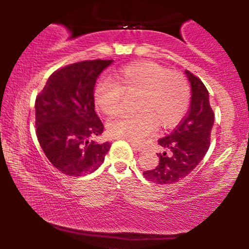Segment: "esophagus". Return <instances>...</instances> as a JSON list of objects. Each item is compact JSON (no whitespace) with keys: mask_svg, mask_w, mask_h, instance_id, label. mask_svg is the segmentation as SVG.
Wrapping results in <instances>:
<instances>
[{"mask_svg":"<svg viewBox=\"0 0 249 249\" xmlns=\"http://www.w3.org/2000/svg\"><path fill=\"white\" fill-rule=\"evenodd\" d=\"M130 144H131V146H132V147L134 148V150H136V151H139V152H141V151L144 150V146H142V145L136 144V142H130Z\"/></svg>","mask_w":249,"mask_h":249,"instance_id":"1","label":"esophagus"}]
</instances>
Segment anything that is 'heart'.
<instances>
[{"instance_id":"obj_1","label":"heart","mask_w":249,"mask_h":249,"mask_svg":"<svg viewBox=\"0 0 249 249\" xmlns=\"http://www.w3.org/2000/svg\"><path fill=\"white\" fill-rule=\"evenodd\" d=\"M134 95L137 112L110 119L107 130L111 137L139 142L152 132L156 123L164 128L176 125L187 110L190 87L180 73L144 62L123 68L113 73L111 81H99L93 90L97 108L107 116H115L122 110L124 96Z\"/></svg>"}]
</instances>
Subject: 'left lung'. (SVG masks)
<instances>
[{
  "label": "left lung",
  "instance_id": "left-lung-1",
  "mask_svg": "<svg viewBox=\"0 0 249 249\" xmlns=\"http://www.w3.org/2000/svg\"><path fill=\"white\" fill-rule=\"evenodd\" d=\"M185 73L192 93L190 110L173 132L158 141L165 150L162 153H157L158 166L144 172L145 178L157 184H173L185 178L198 166L210 147L214 124L210 95L198 77L188 70H185Z\"/></svg>",
  "mask_w": 249,
  "mask_h": 249
}]
</instances>
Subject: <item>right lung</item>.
Segmentation results:
<instances>
[{"instance_id":"1","label":"right lung","mask_w":249,"mask_h":249,"mask_svg":"<svg viewBox=\"0 0 249 249\" xmlns=\"http://www.w3.org/2000/svg\"><path fill=\"white\" fill-rule=\"evenodd\" d=\"M112 59L67 65L49 77L35 103L36 134L43 152L62 173H92L104 161L110 142H97L103 123L95 111L96 81Z\"/></svg>"}]
</instances>
